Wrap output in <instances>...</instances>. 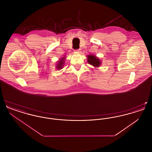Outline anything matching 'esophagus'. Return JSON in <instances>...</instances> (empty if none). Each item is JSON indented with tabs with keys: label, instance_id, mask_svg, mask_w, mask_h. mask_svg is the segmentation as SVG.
Wrapping results in <instances>:
<instances>
[{
	"label": "esophagus",
	"instance_id": "34e87169",
	"mask_svg": "<svg viewBox=\"0 0 152 152\" xmlns=\"http://www.w3.org/2000/svg\"><path fill=\"white\" fill-rule=\"evenodd\" d=\"M80 51V49H77V50H75V52H79Z\"/></svg>",
	"mask_w": 152,
	"mask_h": 152
}]
</instances>
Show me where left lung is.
<instances>
[{"mask_svg":"<svg viewBox=\"0 0 152 152\" xmlns=\"http://www.w3.org/2000/svg\"><path fill=\"white\" fill-rule=\"evenodd\" d=\"M88 62L89 64L94 66H99L101 64L100 60L94 55H89L88 56Z\"/></svg>","mask_w":152,"mask_h":152,"instance_id":"left-lung-1","label":"left lung"}]
</instances>
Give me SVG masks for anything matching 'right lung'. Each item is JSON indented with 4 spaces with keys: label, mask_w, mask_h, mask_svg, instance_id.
<instances>
[{
    "label": "right lung",
    "mask_w": 152,
    "mask_h": 152,
    "mask_svg": "<svg viewBox=\"0 0 152 152\" xmlns=\"http://www.w3.org/2000/svg\"><path fill=\"white\" fill-rule=\"evenodd\" d=\"M64 59L62 58L61 60H60L59 61V62H58V64L57 65V68L58 69H60L62 68L63 64H64Z\"/></svg>",
    "instance_id": "1"
}]
</instances>
